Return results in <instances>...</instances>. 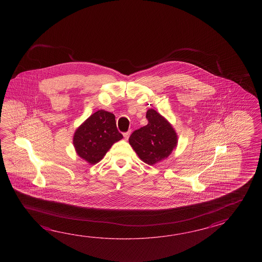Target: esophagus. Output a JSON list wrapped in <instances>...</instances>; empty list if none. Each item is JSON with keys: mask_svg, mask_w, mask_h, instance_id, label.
Masks as SVG:
<instances>
[{"mask_svg": "<svg viewBox=\"0 0 262 262\" xmlns=\"http://www.w3.org/2000/svg\"><path fill=\"white\" fill-rule=\"evenodd\" d=\"M130 133H131V131H128V132H126V133L123 134V137H124V139L125 140H127L129 139V136H130Z\"/></svg>", "mask_w": 262, "mask_h": 262, "instance_id": "1", "label": "esophagus"}]
</instances>
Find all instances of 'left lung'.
Wrapping results in <instances>:
<instances>
[{
    "label": "left lung",
    "mask_w": 262,
    "mask_h": 262,
    "mask_svg": "<svg viewBox=\"0 0 262 262\" xmlns=\"http://www.w3.org/2000/svg\"><path fill=\"white\" fill-rule=\"evenodd\" d=\"M148 124L134 131L129 144L142 161L154 166L165 160L178 144V136L171 123L150 108L146 112Z\"/></svg>",
    "instance_id": "obj_1"
}]
</instances>
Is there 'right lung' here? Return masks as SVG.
I'll return each mask as SVG.
<instances>
[{
    "label": "right lung",
    "mask_w": 262,
    "mask_h": 262,
    "mask_svg": "<svg viewBox=\"0 0 262 262\" xmlns=\"http://www.w3.org/2000/svg\"><path fill=\"white\" fill-rule=\"evenodd\" d=\"M123 139L115 115L100 110L92 114L74 133L73 145L80 158L95 165L103 159L112 145Z\"/></svg>",
    "instance_id": "add662e5"
}]
</instances>
